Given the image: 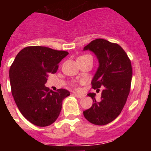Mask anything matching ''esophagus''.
<instances>
[{
    "label": "esophagus",
    "instance_id": "obj_1",
    "mask_svg": "<svg viewBox=\"0 0 151 151\" xmlns=\"http://www.w3.org/2000/svg\"><path fill=\"white\" fill-rule=\"evenodd\" d=\"M74 95L76 97H77V98H83V97L85 96L84 95H83V94H79V93H74Z\"/></svg>",
    "mask_w": 151,
    "mask_h": 151
}]
</instances>
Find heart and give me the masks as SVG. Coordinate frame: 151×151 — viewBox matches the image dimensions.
Listing matches in <instances>:
<instances>
[{
    "instance_id": "heart-1",
    "label": "heart",
    "mask_w": 151,
    "mask_h": 151,
    "mask_svg": "<svg viewBox=\"0 0 151 151\" xmlns=\"http://www.w3.org/2000/svg\"><path fill=\"white\" fill-rule=\"evenodd\" d=\"M85 56H88V55H83V56H80V58H83V57H85Z\"/></svg>"
}]
</instances>
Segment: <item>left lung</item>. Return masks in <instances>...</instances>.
Instances as JSON below:
<instances>
[{"instance_id": "left-lung-1", "label": "left lung", "mask_w": 151, "mask_h": 151, "mask_svg": "<svg viewBox=\"0 0 151 151\" xmlns=\"http://www.w3.org/2000/svg\"><path fill=\"white\" fill-rule=\"evenodd\" d=\"M88 50L96 55L99 63L91 82L92 88L96 91L100 88L103 90L100 101H96L93 93L88 94L93 104L83 115L93 124L103 126L113 121L126 104L132 83V63L122 47L105 39L92 41L84 47Z\"/></svg>"}]
</instances>
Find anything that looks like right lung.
<instances>
[{
    "mask_svg": "<svg viewBox=\"0 0 151 151\" xmlns=\"http://www.w3.org/2000/svg\"><path fill=\"white\" fill-rule=\"evenodd\" d=\"M68 54L42 46L25 47L19 52L9 69L12 96L22 115L33 124L45 127L57 120L62 101L70 95L66 89L50 91L45 86L49 74Z\"/></svg>",
    "mask_w": 151,
    "mask_h": 151,
    "instance_id": "1",
    "label": "right lung"
}]
</instances>
